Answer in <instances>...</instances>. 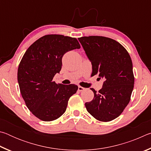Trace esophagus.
Wrapping results in <instances>:
<instances>
[{"mask_svg":"<svg viewBox=\"0 0 151 151\" xmlns=\"http://www.w3.org/2000/svg\"><path fill=\"white\" fill-rule=\"evenodd\" d=\"M84 90H85V88L82 87V86H78V91L79 92H81V91H84Z\"/></svg>","mask_w":151,"mask_h":151,"instance_id":"esophagus-1","label":"esophagus"}]
</instances>
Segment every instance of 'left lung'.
Wrapping results in <instances>:
<instances>
[{
  "label": "left lung",
  "instance_id": "left-lung-1",
  "mask_svg": "<svg viewBox=\"0 0 151 151\" xmlns=\"http://www.w3.org/2000/svg\"><path fill=\"white\" fill-rule=\"evenodd\" d=\"M93 67L92 76L98 74L104 81L94 98L85 103L94 118L109 122L117 118L129 104L134 88L132 63L127 50L116 40L101 36L78 38Z\"/></svg>",
  "mask_w": 151,
  "mask_h": 151
}]
</instances>
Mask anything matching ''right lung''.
<instances>
[{
    "label": "right lung",
    "mask_w": 151,
    "mask_h": 151,
    "mask_svg": "<svg viewBox=\"0 0 151 151\" xmlns=\"http://www.w3.org/2000/svg\"><path fill=\"white\" fill-rule=\"evenodd\" d=\"M80 48L75 38L48 35L25 52L18 68V83L25 104L37 118L52 121L65 113L68 99L78 86L57 84L52 79L61 70L63 55Z\"/></svg>",
    "instance_id": "obj_1"
}]
</instances>
